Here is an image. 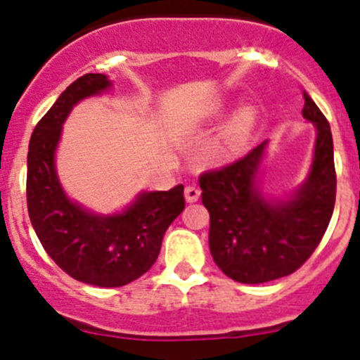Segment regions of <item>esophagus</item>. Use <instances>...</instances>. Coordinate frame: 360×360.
<instances>
[{
    "label": "esophagus",
    "instance_id": "34e87169",
    "mask_svg": "<svg viewBox=\"0 0 360 360\" xmlns=\"http://www.w3.org/2000/svg\"><path fill=\"white\" fill-rule=\"evenodd\" d=\"M184 197H186V202H197L198 198H200V188L197 186V184H190V186H186V190H184Z\"/></svg>",
    "mask_w": 360,
    "mask_h": 360
}]
</instances>
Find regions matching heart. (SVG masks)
Wrapping results in <instances>:
<instances>
[{"instance_id": "heart-1", "label": "heart", "mask_w": 360, "mask_h": 360, "mask_svg": "<svg viewBox=\"0 0 360 360\" xmlns=\"http://www.w3.org/2000/svg\"><path fill=\"white\" fill-rule=\"evenodd\" d=\"M254 116L249 110L240 111L233 120H231L230 125L224 130L223 137H221L219 150L224 155H233L244 146L245 139L249 137L250 129H252Z\"/></svg>"}]
</instances>
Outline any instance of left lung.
I'll use <instances>...</instances> for the list:
<instances>
[{
	"mask_svg": "<svg viewBox=\"0 0 360 360\" xmlns=\"http://www.w3.org/2000/svg\"><path fill=\"white\" fill-rule=\"evenodd\" d=\"M303 116L317 129L307 183L291 200L270 203L256 190L264 143L245 157L200 174L202 202L210 214L209 249L226 277L263 284L291 275L314 254L331 221L336 170L331 127L303 90Z\"/></svg>",
	"mask_w": 360,
	"mask_h": 360,
	"instance_id": "8db88e82",
	"label": "left lung"
}]
</instances>
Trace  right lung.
I'll return each mask as SVG.
<instances>
[{"label":"right lung","instance_id":"1","mask_svg":"<svg viewBox=\"0 0 360 360\" xmlns=\"http://www.w3.org/2000/svg\"><path fill=\"white\" fill-rule=\"evenodd\" d=\"M99 72L79 76L34 127L27 153V212L43 249L69 277L97 288H122L157 261L163 235L184 209V186L151 191L116 216H96L69 202L53 153L60 127L78 101L110 86Z\"/></svg>","mask_w":360,"mask_h":360}]
</instances>
